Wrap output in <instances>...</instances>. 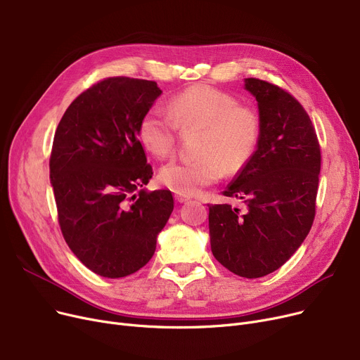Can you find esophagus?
Masks as SVG:
<instances>
[{
	"instance_id": "esophagus-1",
	"label": "esophagus",
	"mask_w": 360,
	"mask_h": 360,
	"mask_svg": "<svg viewBox=\"0 0 360 360\" xmlns=\"http://www.w3.org/2000/svg\"><path fill=\"white\" fill-rule=\"evenodd\" d=\"M175 200H176L178 202H185V201L190 200V197H185V195H182V194H175Z\"/></svg>"
}]
</instances>
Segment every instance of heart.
Listing matches in <instances>:
<instances>
[{"instance_id": "obj_1", "label": "heart", "mask_w": 360, "mask_h": 360, "mask_svg": "<svg viewBox=\"0 0 360 360\" xmlns=\"http://www.w3.org/2000/svg\"><path fill=\"white\" fill-rule=\"evenodd\" d=\"M198 129L195 153L190 160L170 162L159 181L182 195H194L223 175H235L254 156L261 137L258 113L240 105L232 94L209 84H195L174 94L167 110L148 108L139 122V140L158 159L174 153L178 132Z\"/></svg>"}]
</instances>
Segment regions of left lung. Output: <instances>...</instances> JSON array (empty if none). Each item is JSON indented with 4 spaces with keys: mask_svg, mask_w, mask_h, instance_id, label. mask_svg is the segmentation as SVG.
Instances as JSON below:
<instances>
[{
    "mask_svg": "<svg viewBox=\"0 0 360 360\" xmlns=\"http://www.w3.org/2000/svg\"><path fill=\"white\" fill-rule=\"evenodd\" d=\"M257 102L261 137L254 156L223 191L242 200L209 205L214 258L247 278L280 269L300 247L315 219L321 148L312 121L289 91L245 79Z\"/></svg>",
    "mask_w": 360,
    "mask_h": 360,
    "instance_id": "8db88e82",
    "label": "left lung"
}]
</instances>
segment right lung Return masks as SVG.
<instances>
[{
    "mask_svg": "<svg viewBox=\"0 0 360 360\" xmlns=\"http://www.w3.org/2000/svg\"><path fill=\"white\" fill-rule=\"evenodd\" d=\"M160 93L156 82L103 79L71 102L55 131L49 174L60 228L74 255L102 277L144 267L174 210L172 193L143 188L153 167L137 128Z\"/></svg>",
    "mask_w": 360,
    "mask_h": 360,
    "instance_id": "right-lung-1",
    "label": "right lung"
}]
</instances>
